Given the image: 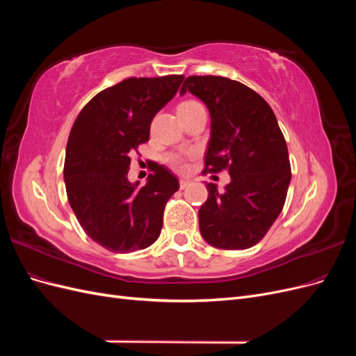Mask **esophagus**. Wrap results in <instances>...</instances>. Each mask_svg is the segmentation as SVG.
<instances>
[{"label": "esophagus", "instance_id": "1", "mask_svg": "<svg viewBox=\"0 0 356 356\" xmlns=\"http://www.w3.org/2000/svg\"><path fill=\"white\" fill-rule=\"evenodd\" d=\"M191 184V181L188 179V178H181L179 179V187L181 188H186V187H188Z\"/></svg>", "mask_w": 356, "mask_h": 356}]
</instances>
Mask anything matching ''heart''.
I'll use <instances>...</instances> for the list:
<instances>
[{
	"mask_svg": "<svg viewBox=\"0 0 356 356\" xmlns=\"http://www.w3.org/2000/svg\"><path fill=\"white\" fill-rule=\"evenodd\" d=\"M199 108H203V106L199 104V102H196V101H184V102H181L179 105H178V114L179 115H184V114H188V113H191V111H196V110H199ZM169 161L172 165H174L175 168H178V169H184V161H182V159L181 157H178V156H172L170 159H169Z\"/></svg>",
	"mask_w": 356,
	"mask_h": 356,
	"instance_id": "heart-1",
	"label": "heart"
}]
</instances>
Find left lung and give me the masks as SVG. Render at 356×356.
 Segmentation results:
<instances>
[{
    "label": "left lung",
    "mask_w": 356,
    "mask_h": 356,
    "mask_svg": "<svg viewBox=\"0 0 356 356\" xmlns=\"http://www.w3.org/2000/svg\"><path fill=\"white\" fill-rule=\"evenodd\" d=\"M208 106L211 138L204 170L229 169L224 191L208 184L199 209L203 239L220 250L260 242L282 212L291 181L285 138L273 110L248 86L217 75H191L181 88Z\"/></svg>",
    "instance_id": "8db88e82"
}]
</instances>
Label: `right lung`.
<instances>
[{"label": "right lung", "instance_id": "1", "mask_svg": "<svg viewBox=\"0 0 356 356\" xmlns=\"http://www.w3.org/2000/svg\"><path fill=\"white\" fill-rule=\"evenodd\" d=\"M182 80L126 79L99 92L75 118L63 166L68 202L86 234L111 252L153 245L166 203L179 188L177 177L157 163L143 187L129 181L127 172L131 153L148 141L154 115Z\"/></svg>", "mask_w": 356, "mask_h": 356}]
</instances>
